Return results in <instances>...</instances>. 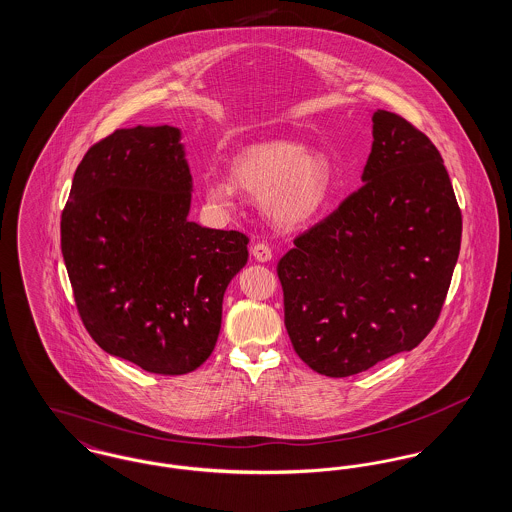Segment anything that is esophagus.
Instances as JSON below:
<instances>
[{
  "label": "esophagus",
  "mask_w": 512,
  "mask_h": 512,
  "mask_svg": "<svg viewBox=\"0 0 512 512\" xmlns=\"http://www.w3.org/2000/svg\"><path fill=\"white\" fill-rule=\"evenodd\" d=\"M251 255L255 257V261L259 263H268L272 259V251L267 244H255L251 247Z\"/></svg>",
  "instance_id": "34e87169"
}]
</instances>
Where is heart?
Here are the masks:
<instances>
[{"label": "heart", "mask_w": 512, "mask_h": 512, "mask_svg": "<svg viewBox=\"0 0 512 512\" xmlns=\"http://www.w3.org/2000/svg\"><path fill=\"white\" fill-rule=\"evenodd\" d=\"M336 172L322 151L290 140L247 146L234 157L230 178L207 174L203 192L211 205L230 209L238 192L263 199V211L280 228H301L317 219L328 205Z\"/></svg>", "instance_id": "1"}]
</instances>
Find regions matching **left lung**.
<instances>
[{"label": "left lung", "instance_id": "8db88e82", "mask_svg": "<svg viewBox=\"0 0 512 512\" xmlns=\"http://www.w3.org/2000/svg\"><path fill=\"white\" fill-rule=\"evenodd\" d=\"M372 138L363 188L278 263L293 349L330 378L424 340L461 249L463 219L436 146L382 109L372 113Z\"/></svg>", "mask_w": 512, "mask_h": 512}]
</instances>
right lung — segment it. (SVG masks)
Listing matches in <instances>:
<instances>
[{"label":"right lung","instance_id":"right-lung-1","mask_svg":"<svg viewBox=\"0 0 512 512\" xmlns=\"http://www.w3.org/2000/svg\"><path fill=\"white\" fill-rule=\"evenodd\" d=\"M176 126L121 128L90 147L61 217L74 301L99 347L178 376L215 349L247 238L188 219L194 182Z\"/></svg>","mask_w":512,"mask_h":512}]
</instances>
